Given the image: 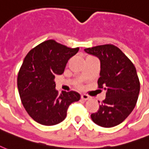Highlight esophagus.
Here are the masks:
<instances>
[{
    "instance_id": "esophagus-1",
    "label": "esophagus",
    "mask_w": 149,
    "mask_h": 149,
    "mask_svg": "<svg viewBox=\"0 0 149 149\" xmlns=\"http://www.w3.org/2000/svg\"><path fill=\"white\" fill-rule=\"evenodd\" d=\"M80 98H81V100H84V101H86V100H88L89 96L88 95H81Z\"/></svg>"
}]
</instances>
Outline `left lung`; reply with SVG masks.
<instances>
[{"instance_id": "1", "label": "left lung", "mask_w": 149, "mask_h": 149, "mask_svg": "<svg viewBox=\"0 0 149 149\" xmlns=\"http://www.w3.org/2000/svg\"><path fill=\"white\" fill-rule=\"evenodd\" d=\"M84 51L100 60L98 88L105 89L106 98L99 111L91 114L92 121L102 127L119 125L136 106L140 81L135 66L118 47L112 44L86 48Z\"/></svg>"}]
</instances>
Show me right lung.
<instances>
[{"mask_svg": "<svg viewBox=\"0 0 149 149\" xmlns=\"http://www.w3.org/2000/svg\"><path fill=\"white\" fill-rule=\"evenodd\" d=\"M79 50L55 40L44 41L30 50L18 72L17 86L27 114L43 125H57L65 118L72 102L80 100L76 91H56L54 77L63 73L68 61Z\"/></svg>", "mask_w": 149, "mask_h": 149, "instance_id": "right-lung-1", "label": "right lung"}]
</instances>
